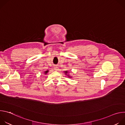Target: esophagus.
<instances>
[{"mask_svg": "<svg viewBox=\"0 0 125 125\" xmlns=\"http://www.w3.org/2000/svg\"><path fill=\"white\" fill-rule=\"evenodd\" d=\"M54 69L55 71H57L58 70V67L57 66H54Z\"/></svg>", "mask_w": 125, "mask_h": 125, "instance_id": "obj_1", "label": "esophagus"}]
</instances>
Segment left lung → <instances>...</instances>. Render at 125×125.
<instances>
[{"label":"left lung","instance_id":"8db88e82","mask_svg":"<svg viewBox=\"0 0 125 125\" xmlns=\"http://www.w3.org/2000/svg\"><path fill=\"white\" fill-rule=\"evenodd\" d=\"M67 72H68L67 71H65V73H67Z\"/></svg>","mask_w":125,"mask_h":125}]
</instances>
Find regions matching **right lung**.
<instances>
[{"mask_svg": "<svg viewBox=\"0 0 125 125\" xmlns=\"http://www.w3.org/2000/svg\"><path fill=\"white\" fill-rule=\"evenodd\" d=\"M48 72V71H45V72H44L45 73V74H47V73Z\"/></svg>", "mask_w": 125, "mask_h": 125, "instance_id": "right-lung-1", "label": "right lung"}]
</instances>
